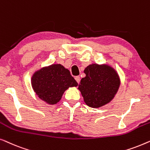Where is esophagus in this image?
Instances as JSON below:
<instances>
[{
	"label": "esophagus",
	"instance_id": "34e87169",
	"mask_svg": "<svg viewBox=\"0 0 150 150\" xmlns=\"http://www.w3.org/2000/svg\"><path fill=\"white\" fill-rule=\"evenodd\" d=\"M75 80L78 83H79L80 81H81V78H80V76H77L75 77Z\"/></svg>",
	"mask_w": 150,
	"mask_h": 150
}]
</instances>
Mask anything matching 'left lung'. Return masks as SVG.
Returning <instances> with one entry per match:
<instances>
[{
  "instance_id": "obj_1",
  "label": "left lung",
  "mask_w": 150,
  "mask_h": 150,
  "mask_svg": "<svg viewBox=\"0 0 150 150\" xmlns=\"http://www.w3.org/2000/svg\"><path fill=\"white\" fill-rule=\"evenodd\" d=\"M86 74L79 85V90L84 102L91 108H100L111 101L117 93L120 79L113 67L107 64L97 63L88 65Z\"/></svg>"
}]
</instances>
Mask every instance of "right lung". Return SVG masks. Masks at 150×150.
<instances>
[{"instance_id":"add662e5","label":"right lung","mask_w":150,"mask_h":150,"mask_svg":"<svg viewBox=\"0 0 150 150\" xmlns=\"http://www.w3.org/2000/svg\"><path fill=\"white\" fill-rule=\"evenodd\" d=\"M31 85L40 99L53 105L60 101L65 90L77 87L78 83L62 65L52 64L36 71L32 76Z\"/></svg>"}]
</instances>
